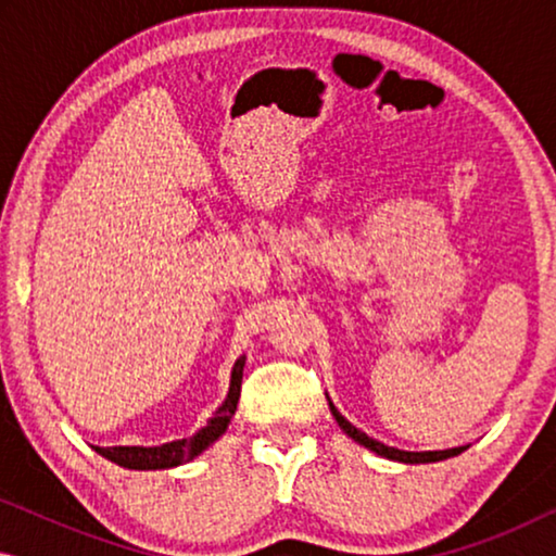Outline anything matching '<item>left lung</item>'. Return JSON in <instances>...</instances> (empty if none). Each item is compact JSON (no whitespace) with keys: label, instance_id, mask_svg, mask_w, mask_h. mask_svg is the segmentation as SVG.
Wrapping results in <instances>:
<instances>
[{"label":"left lung","instance_id":"1","mask_svg":"<svg viewBox=\"0 0 556 556\" xmlns=\"http://www.w3.org/2000/svg\"><path fill=\"white\" fill-rule=\"evenodd\" d=\"M329 407H331L333 420L339 422V428L344 430L346 435L354 440V443H359V445H364V447H369L371 453L382 455V458H390V460H397V463H438V460L453 458V455H460V453L466 451V447H468V445H460V447H447V451H422V453H415V451H400V447H392V445L379 443V440L369 438L367 432H362L359 428H354V425L349 422L346 417L341 415L337 407H333V402H331V400H329Z\"/></svg>","mask_w":556,"mask_h":556}]
</instances>
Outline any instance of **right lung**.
<instances>
[{
  "label": "right lung",
  "mask_w": 556,
  "mask_h": 556,
  "mask_svg": "<svg viewBox=\"0 0 556 556\" xmlns=\"http://www.w3.org/2000/svg\"><path fill=\"white\" fill-rule=\"evenodd\" d=\"M242 367H245V354L235 362L232 375H230V390L223 405L215 409V415L210 417L207 425L194 432L192 438L172 440L164 445H116V447H96L103 458H109L116 466L131 468V470H164V468H177L181 463L194 460L197 455L207 451V447L225 435L227 425H230L235 409H238L240 400V384H242Z\"/></svg>",
  "instance_id": "add662e5"
}]
</instances>
